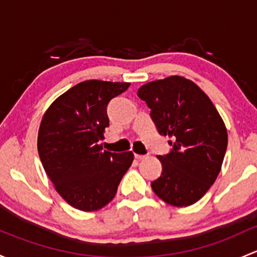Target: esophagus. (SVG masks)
Wrapping results in <instances>:
<instances>
[{"mask_svg": "<svg viewBox=\"0 0 257 257\" xmlns=\"http://www.w3.org/2000/svg\"><path fill=\"white\" fill-rule=\"evenodd\" d=\"M134 158H136L137 160H143V159L147 158V155H140V154H134Z\"/></svg>", "mask_w": 257, "mask_h": 257, "instance_id": "esophagus-1", "label": "esophagus"}]
</instances>
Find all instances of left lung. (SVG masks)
<instances>
[{
    "mask_svg": "<svg viewBox=\"0 0 257 257\" xmlns=\"http://www.w3.org/2000/svg\"><path fill=\"white\" fill-rule=\"evenodd\" d=\"M161 136L172 149L159 155L160 177L151 182L156 196L171 206L196 203L214 183L228 145V133L214 104L196 83L181 76L151 81L138 90Z\"/></svg>",
    "mask_w": 257,
    "mask_h": 257,
    "instance_id": "1",
    "label": "left lung"
}]
</instances>
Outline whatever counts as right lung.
<instances>
[{
	"label": "right lung",
	"mask_w": 257,
	"mask_h": 257,
	"mask_svg": "<svg viewBox=\"0 0 257 257\" xmlns=\"http://www.w3.org/2000/svg\"><path fill=\"white\" fill-rule=\"evenodd\" d=\"M129 82L88 80L61 94L48 108L38 134V153L58 193L74 208L101 209L114 198L134 155L102 149L109 125L107 106Z\"/></svg>",
	"instance_id": "obj_1"
}]
</instances>
